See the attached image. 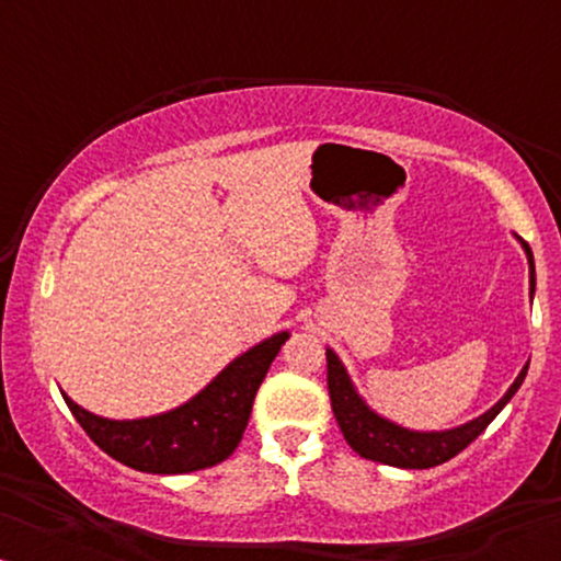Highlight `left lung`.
Returning <instances> with one entry per match:
<instances>
[{"mask_svg":"<svg viewBox=\"0 0 561 561\" xmlns=\"http://www.w3.org/2000/svg\"><path fill=\"white\" fill-rule=\"evenodd\" d=\"M528 257V267H531V296L536 288V271H534V255L531 248L520 240ZM528 373V365L518 373L501 401L493 409L482 413V416L472 419L470 424L449 428V432H409V428L393 424V421L378 416L370 411L363 398L357 396L355 386H352L347 370L340 363V357L332 350H327V386L329 398H332V411L340 424L344 439L359 457L373 459V462H382L390 467H403V470H426V467H436L447 459L457 457L467 444H472L478 436L485 432L490 421L503 411V405L516 396Z\"/></svg>","mask_w":561,"mask_h":561,"instance_id":"8db88e82","label":"left lung"}]
</instances>
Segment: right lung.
I'll return each mask as SVG.
<instances>
[{
	"label": "right lung",
	"mask_w": 561,
	"mask_h": 561,
	"mask_svg": "<svg viewBox=\"0 0 561 561\" xmlns=\"http://www.w3.org/2000/svg\"><path fill=\"white\" fill-rule=\"evenodd\" d=\"M288 332L232 359L202 393L150 419L112 421L81 409L64 393L76 421L99 449L117 462L152 474H183L214 467L232 455L250 421L252 401Z\"/></svg>",
	"instance_id": "right-lung-1"
}]
</instances>
